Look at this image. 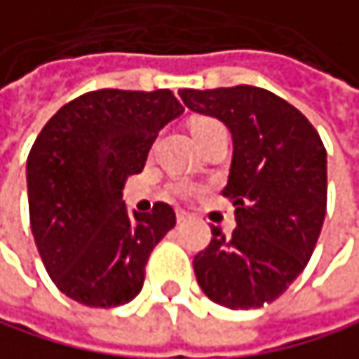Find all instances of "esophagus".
Masks as SVG:
<instances>
[{"label": "esophagus", "mask_w": 359, "mask_h": 359, "mask_svg": "<svg viewBox=\"0 0 359 359\" xmlns=\"http://www.w3.org/2000/svg\"><path fill=\"white\" fill-rule=\"evenodd\" d=\"M187 219H189V215H187V212H183V210H178V212H176V223H178V225L187 223Z\"/></svg>", "instance_id": "1"}]
</instances>
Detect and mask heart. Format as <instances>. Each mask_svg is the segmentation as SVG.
Wrapping results in <instances>:
<instances>
[{"label":"heart","mask_w":359,"mask_h":359,"mask_svg":"<svg viewBox=\"0 0 359 359\" xmlns=\"http://www.w3.org/2000/svg\"><path fill=\"white\" fill-rule=\"evenodd\" d=\"M212 130H223V126H221L217 119H208V117L194 123V134H196V138H200V136H204V134H208V132H212ZM170 194H172V196L187 198V196H189V187L183 185V183H176V185L170 187Z\"/></svg>","instance_id":"heart-1"}]
</instances>
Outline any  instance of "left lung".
<instances>
[{
	"mask_svg": "<svg viewBox=\"0 0 359 359\" xmlns=\"http://www.w3.org/2000/svg\"><path fill=\"white\" fill-rule=\"evenodd\" d=\"M185 107L221 119L233 138L223 196L236 206L231 236L212 227L194 259L206 297L229 309L276 301L307 267L326 217V149L309 119L257 86L178 90Z\"/></svg>",
	"mask_w": 359,
	"mask_h": 359,
	"instance_id": "obj_1",
	"label": "left lung"
}]
</instances>
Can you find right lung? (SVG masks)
Masks as SVG:
<instances>
[{"mask_svg": "<svg viewBox=\"0 0 359 359\" xmlns=\"http://www.w3.org/2000/svg\"><path fill=\"white\" fill-rule=\"evenodd\" d=\"M185 109L170 90H96L60 107L27 159L31 231L60 292L88 307L130 303L144 265L176 225L157 202L128 212L126 178L144 168L159 130Z\"/></svg>", "mask_w": 359, "mask_h": 359, "instance_id": "1", "label": "right lung"}]
</instances>
